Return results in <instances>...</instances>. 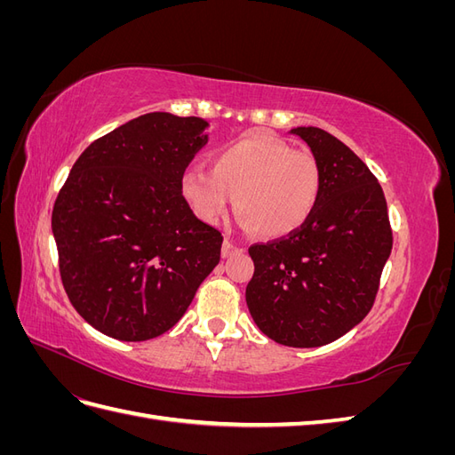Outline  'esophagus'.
I'll return each mask as SVG.
<instances>
[{"label": "esophagus", "instance_id": "1", "mask_svg": "<svg viewBox=\"0 0 455 455\" xmlns=\"http://www.w3.org/2000/svg\"><path fill=\"white\" fill-rule=\"evenodd\" d=\"M237 251H241V249H239V246H237L235 243H233V241L226 239V241L222 243V256H224V258H229L231 254H235Z\"/></svg>", "mask_w": 455, "mask_h": 455}]
</instances>
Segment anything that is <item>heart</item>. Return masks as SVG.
<instances>
[{
	"instance_id": "heart-1",
	"label": "heart",
	"mask_w": 455,
	"mask_h": 455,
	"mask_svg": "<svg viewBox=\"0 0 455 455\" xmlns=\"http://www.w3.org/2000/svg\"><path fill=\"white\" fill-rule=\"evenodd\" d=\"M321 164L307 149H294L273 134L252 131L218 148L211 171L191 167L180 194L201 222L218 226L237 211L264 237H286L304 226L321 197Z\"/></svg>"
}]
</instances>
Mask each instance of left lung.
I'll use <instances>...</instances> for the list:
<instances>
[{"mask_svg": "<svg viewBox=\"0 0 455 455\" xmlns=\"http://www.w3.org/2000/svg\"><path fill=\"white\" fill-rule=\"evenodd\" d=\"M291 132L321 164L319 204L291 235L251 246L246 306L273 341L321 347L347 334L374 306L393 231L378 178L346 144L316 127Z\"/></svg>", "mask_w": 455, "mask_h": 455, "instance_id": "1", "label": "left lung"}]
</instances>
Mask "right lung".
I'll return each mask as SVG.
<instances>
[{
    "label": "right lung",
    "instance_id": "obj_1",
    "mask_svg": "<svg viewBox=\"0 0 455 455\" xmlns=\"http://www.w3.org/2000/svg\"><path fill=\"white\" fill-rule=\"evenodd\" d=\"M206 127L167 112L136 117L94 140L59 191L51 226L64 291L109 338L164 334L218 266L222 233L180 194Z\"/></svg>",
    "mask_w": 455,
    "mask_h": 455
}]
</instances>
